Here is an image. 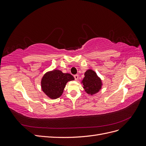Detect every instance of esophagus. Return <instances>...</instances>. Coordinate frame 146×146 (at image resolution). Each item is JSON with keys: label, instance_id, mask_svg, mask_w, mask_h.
<instances>
[{"label": "esophagus", "instance_id": "34e87169", "mask_svg": "<svg viewBox=\"0 0 146 146\" xmlns=\"http://www.w3.org/2000/svg\"><path fill=\"white\" fill-rule=\"evenodd\" d=\"M74 78H75V80H78V75H77V74H76V75H74Z\"/></svg>", "mask_w": 146, "mask_h": 146}]
</instances>
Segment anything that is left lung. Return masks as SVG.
<instances>
[{
  "instance_id": "1",
  "label": "left lung",
  "mask_w": 146,
  "mask_h": 146,
  "mask_svg": "<svg viewBox=\"0 0 146 146\" xmlns=\"http://www.w3.org/2000/svg\"><path fill=\"white\" fill-rule=\"evenodd\" d=\"M83 88L86 93L93 95L98 92L102 88V83L100 77L93 70L88 69L85 73V77L82 81Z\"/></svg>"
}]
</instances>
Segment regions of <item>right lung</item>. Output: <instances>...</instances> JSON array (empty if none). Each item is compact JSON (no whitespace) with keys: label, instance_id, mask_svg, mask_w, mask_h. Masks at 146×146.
Instances as JSON below:
<instances>
[{"label":"right lung","instance_id":"1","mask_svg":"<svg viewBox=\"0 0 146 146\" xmlns=\"http://www.w3.org/2000/svg\"><path fill=\"white\" fill-rule=\"evenodd\" d=\"M74 80L71 74L57 69L52 70L46 72L42 78V90L48 98L55 99L62 95L66 83Z\"/></svg>","mask_w":146,"mask_h":146}]
</instances>
